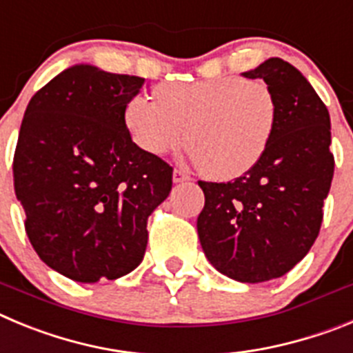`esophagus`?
Listing matches in <instances>:
<instances>
[{
    "label": "esophagus",
    "mask_w": 353,
    "mask_h": 353,
    "mask_svg": "<svg viewBox=\"0 0 353 353\" xmlns=\"http://www.w3.org/2000/svg\"><path fill=\"white\" fill-rule=\"evenodd\" d=\"M190 176L184 172L183 169H176L174 170V183H183V181H188Z\"/></svg>",
    "instance_id": "1"
}]
</instances>
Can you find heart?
I'll use <instances>...</instances> for the list:
<instances>
[{"mask_svg":"<svg viewBox=\"0 0 353 353\" xmlns=\"http://www.w3.org/2000/svg\"><path fill=\"white\" fill-rule=\"evenodd\" d=\"M157 100L137 94L126 103L133 141L145 153L163 157L186 139L200 172L214 179H234L253 169L274 132L272 91L239 75L161 84Z\"/></svg>","mask_w":353,"mask_h":353,"instance_id":"obj_1","label":"heart"}]
</instances>
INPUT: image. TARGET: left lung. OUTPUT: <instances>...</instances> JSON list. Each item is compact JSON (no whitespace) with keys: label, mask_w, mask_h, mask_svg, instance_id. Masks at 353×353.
Listing matches in <instances>:
<instances>
[{"label":"left lung","mask_w":353,"mask_h":353,"mask_svg":"<svg viewBox=\"0 0 353 353\" xmlns=\"http://www.w3.org/2000/svg\"><path fill=\"white\" fill-rule=\"evenodd\" d=\"M243 75L262 79L274 94V132L259 163L236 181H199L205 204L196 230L212 268L262 283L287 274L319 237L334 174L331 117L306 77L283 59Z\"/></svg>","instance_id":"left-lung-1"}]
</instances>
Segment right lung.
Here are the masks:
<instances>
[{
  "label": "right lung",
  "mask_w": 353,
  "mask_h": 353,
  "mask_svg": "<svg viewBox=\"0 0 353 353\" xmlns=\"http://www.w3.org/2000/svg\"><path fill=\"white\" fill-rule=\"evenodd\" d=\"M144 79L75 65L38 90L14 154L24 228L43 262L94 283L128 274L148 246V218L172 190V167L132 141L126 103Z\"/></svg>",
  "instance_id": "right-lung-1"
}]
</instances>
